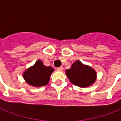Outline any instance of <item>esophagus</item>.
Masks as SVG:
<instances>
[{
  "label": "esophagus",
  "mask_w": 121,
  "mask_h": 121,
  "mask_svg": "<svg viewBox=\"0 0 121 121\" xmlns=\"http://www.w3.org/2000/svg\"><path fill=\"white\" fill-rule=\"evenodd\" d=\"M57 70H58V71H63V67H58V68H57Z\"/></svg>",
  "instance_id": "esophagus-1"
}]
</instances>
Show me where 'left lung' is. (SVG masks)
I'll list each match as a JSON object with an SVG mask.
<instances>
[{
  "mask_svg": "<svg viewBox=\"0 0 121 121\" xmlns=\"http://www.w3.org/2000/svg\"><path fill=\"white\" fill-rule=\"evenodd\" d=\"M65 74L72 84L81 88L92 86L97 78L96 71L79 60L73 63L71 68L65 71Z\"/></svg>",
  "mask_w": 121,
  "mask_h": 121,
  "instance_id": "obj_1",
  "label": "left lung"
}]
</instances>
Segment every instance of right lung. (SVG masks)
Instances as JSON below:
<instances>
[{
	"instance_id": "1",
	"label": "right lung",
	"mask_w": 121,
	"mask_h": 121,
	"mask_svg": "<svg viewBox=\"0 0 121 121\" xmlns=\"http://www.w3.org/2000/svg\"><path fill=\"white\" fill-rule=\"evenodd\" d=\"M54 71L53 67L44 65L42 61L38 60L33 65L29 67L23 73V77L31 86H43L48 84Z\"/></svg>"
}]
</instances>
